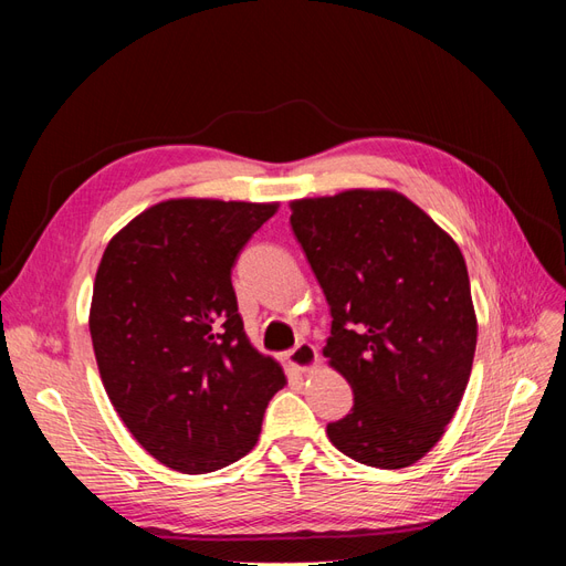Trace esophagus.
<instances>
[{
	"instance_id": "1",
	"label": "esophagus",
	"mask_w": 566,
	"mask_h": 566,
	"mask_svg": "<svg viewBox=\"0 0 566 566\" xmlns=\"http://www.w3.org/2000/svg\"><path fill=\"white\" fill-rule=\"evenodd\" d=\"M287 358L295 368L312 370L318 364V352L314 345H310V342H300V345H295L287 352Z\"/></svg>"
}]
</instances>
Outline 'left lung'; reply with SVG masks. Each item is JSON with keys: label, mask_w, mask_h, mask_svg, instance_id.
Wrapping results in <instances>:
<instances>
[{"label": "left lung", "mask_w": 566, "mask_h": 566, "mask_svg": "<svg viewBox=\"0 0 566 566\" xmlns=\"http://www.w3.org/2000/svg\"><path fill=\"white\" fill-rule=\"evenodd\" d=\"M290 224L331 306L323 356L352 385L333 447L370 468L413 465L465 394L476 347L468 266L453 238L394 191L295 200Z\"/></svg>", "instance_id": "1"}]
</instances>
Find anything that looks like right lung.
I'll return each mask as SVG.
<instances>
[{
	"mask_svg": "<svg viewBox=\"0 0 566 566\" xmlns=\"http://www.w3.org/2000/svg\"><path fill=\"white\" fill-rule=\"evenodd\" d=\"M276 205L165 200L108 243L90 333L127 430L163 465L205 474L252 451L285 375L243 331L231 269Z\"/></svg>",
	"mask_w": 566,
	"mask_h": 566,
	"instance_id": "right-lung-1",
	"label": "right lung"
}]
</instances>
